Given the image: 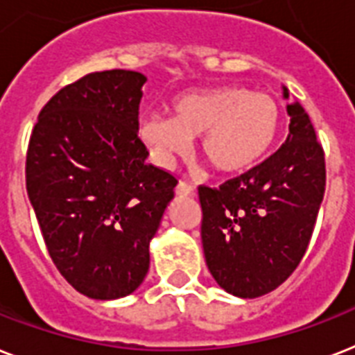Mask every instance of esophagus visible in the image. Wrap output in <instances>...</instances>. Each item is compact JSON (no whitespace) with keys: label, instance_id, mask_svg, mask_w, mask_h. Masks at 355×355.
Wrapping results in <instances>:
<instances>
[{"label":"esophagus","instance_id":"34e87169","mask_svg":"<svg viewBox=\"0 0 355 355\" xmlns=\"http://www.w3.org/2000/svg\"><path fill=\"white\" fill-rule=\"evenodd\" d=\"M195 193V187L191 186L189 182H186V180H180L177 186V195H180V197H187V195H193Z\"/></svg>","mask_w":355,"mask_h":355}]
</instances>
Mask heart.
<instances>
[{
    "mask_svg": "<svg viewBox=\"0 0 355 355\" xmlns=\"http://www.w3.org/2000/svg\"><path fill=\"white\" fill-rule=\"evenodd\" d=\"M171 118L153 116L140 123V137L162 166L186 155L200 137V153L224 175L253 168L277 140L281 112L268 94L244 87H218L173 100Z\"/></svg>",
    "mask_w": 355,
    "mask_h": 355,
    "instance_id": "b5f03b06",
    "label": "heart"
}]
</instances>
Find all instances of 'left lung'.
Masks as SVG:
<instances>
[{"label": "left lung", "instance_id": "8db88e82", "mask_svg": "<svg viewBox=\"0 0 355 355\" xmlns=\"http://www.w3.org/2000/svg\"><path fill=\"white\" fill-rule=\"evenodd\" d=\"M286 111L290 132L272 157L218 187L198 186L206 264L237 297H261L292 275L324 195V151L310 116L297 102Z\"/></svg>", "mask_w": 355, "mask_h": 355}]
</instances>
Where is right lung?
Here are the masks:
<instances>
[{
	"mask_svg": "<svg viewBox=\"0 0 355 355\" xmlns=\"http://www.w3.org/2000/svg\"><path fill=\"white\" fill-rule=\"evenodd\" d=\"M148 78L112 69L60 89L27 149L25 178L47 252L91 299L125 297L149 270V243L178 180L146 162L138 105Z\"/></svg>",
	"mask_w": 355,
	"mask_h": 355,
	"instance_id": "obj_1",
	"label": "right lung"
}]
</instances>
